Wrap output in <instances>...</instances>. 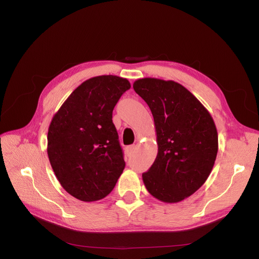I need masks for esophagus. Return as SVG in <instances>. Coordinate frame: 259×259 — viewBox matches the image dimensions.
I'll return each instance as SVG.
<instances>
[{
    "instance_id": "1",
    "label": "esophagus",
    "mask_w": 259,
    "mask_h": 259,
    "mask_svg": "<svg viewBox=\"0 0 259 259\" xmlns=\"http://www.w3.org/2000/svg\"><path fill=\"white\" fill-rule=\"evenodd\" d=\"M135 148H136V146H130V147H127L126 148L127 155H132L133 152H134V150H135Z\"/></svg>"
}]
</instances>
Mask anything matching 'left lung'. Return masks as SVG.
I'll return each mask as SVG.
<instances>
[{
	"label": "left lung",
	"mask_w": 259,
	"mask_h": 259,
	"mask_svg": "<svg viewBox=\"0 0 259 259\" xmlns=\"http://www.w3.org/2000/svg\"><path fill=\"white\" fill-rule=\"evenodd\" d=\"M134 91L150 108L158 154L143 174L146 189L165 203L190 197L206 182L218 151L213 117L182 84L154 77L139 79Z\"/></svg>",
	"instance_id": "obj_1"
}]
</instances>
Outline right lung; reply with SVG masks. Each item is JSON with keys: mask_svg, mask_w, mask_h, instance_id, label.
Segmentation results:
<instances>
[{"mask_svg": "<svg viewBox=\"0 0 259 259\" xmlns=\"http://www.w3.org/2000/svg\"><path fill=\"white\" fill-rule=\"evenodd\" d=\"M128 80L99 75L83 82L53 116L48 154L62 188L84 202L104 199L123 173L125 162L112 122L113 108Z\"/></svg>", "mask_w": 259, "mask_h": 259, "instance_id": "right-lung-1", "label": "right lung"}]
</instances>
